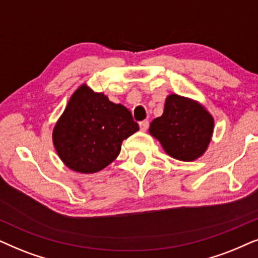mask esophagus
Instances as JSON below:
<instances>
[{"instance_id": "esophagus-1", "label": "esophagus", "mask_w": 258, "mask_h": 258, "mask_svg": "<svg viewBox=\"0 0 258 258\" xmlns=\"http://www.w3.org/2000/svg\"><path fill=\"white\" fill-rule=\"evenodd\" d=\"M149 125H150L149 120H143V121H140V123H139V126H140V130H142L143 132H145L146 130L149 128Z\"/></svg>"}]
</instances>
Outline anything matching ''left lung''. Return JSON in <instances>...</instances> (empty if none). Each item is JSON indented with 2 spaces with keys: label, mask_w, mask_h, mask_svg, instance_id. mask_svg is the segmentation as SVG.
<instances>
[{
  "label": "left lung",
  "mask_w": 258,
  "mask_h": 258,
  "mask_svg": "<svg viewBox=\"0 0 258 258\" xmlns=\"http://www.w3.org/2000/svg\"><path fill=\"white\" fill-rule=\"evenodd\" d=\"M214 118L199 102L170 94L163 115L150 125V135L159 140L174 159L192 161L202 157L211 142Z\"/></svg>",
  "instance_id": "8db88e82"
}]
</instances>
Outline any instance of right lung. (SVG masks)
I'll return each mask as SVG.
<instances>
[{
	"label": "right lung",
	"mask_w": 258,
	"mask_h": 258,
	"mask_svg": "<svg viewBox=\"0 0 258 258\" xmlns=\"http://www.w3.org/2000/svg\"><path fill=\"white\" fill-rule=\"evenodd\" d=\"M139 130L125 106L114 104L84 84L55 123L53 144L71 170L95 173L119 156L123 139Z\"/></svg>",
	"instance_id": "add662e5"
}]
</instances>
